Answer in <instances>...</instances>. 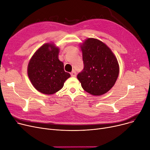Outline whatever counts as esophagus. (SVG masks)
<instances>
[{
	"mask_svg": "<svg viewBox=\"0 0 150 150\" xmlns=\"http://www.w3.org/2000/svg\"><path fill=\"white\" fill-rule=\"evenodd\" d=\"M71 76L72 77H76V71H74V70H73V71L71 73Z\"/></svg>",
	"mask_w": 150,
	"mask_h": 150,
	"instance_id": "34e87169",
	"label": "esophagus"
}]
</instances>
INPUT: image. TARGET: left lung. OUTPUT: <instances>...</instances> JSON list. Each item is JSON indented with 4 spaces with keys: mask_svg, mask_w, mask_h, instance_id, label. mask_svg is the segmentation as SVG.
<instances>
[{
    "mask_svg": "<svg viewBox=\"0 0 150 150\" xmlns=\"http://www.w3.org/2000/svg\"><path fill=\"white\" fill-rule=\"evenodd\" d=\"M83 69L77 74L83 89L94 96L108 92L119 72L117 60L111 50L99 40L89 38L81 46Z\"/></svg>",
    "mask_w": 150,
    "mask_h": 150,
    "instance_id": "left-lung-1",
    "label": "left lung"
}]
</instances>
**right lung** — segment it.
Instances as JSON below:
<instances>
[{"mask_svg":"<svg viewBox=\"0 0 150 150\" xmlns=\"http://www.w3.org/2000/svg\"><path fill=\"white\" fill-rule=\"evenodd\" d=\"M59 50L46 43L39 48L30 60L28 75L34 87L45 94H54L62 88L70 77L65 72L62 62L59 60Z\"/></svg>","mask_w":150,"mask_h":150,"instance_id":"obj_1","label":"right lung"}]
</instances>
